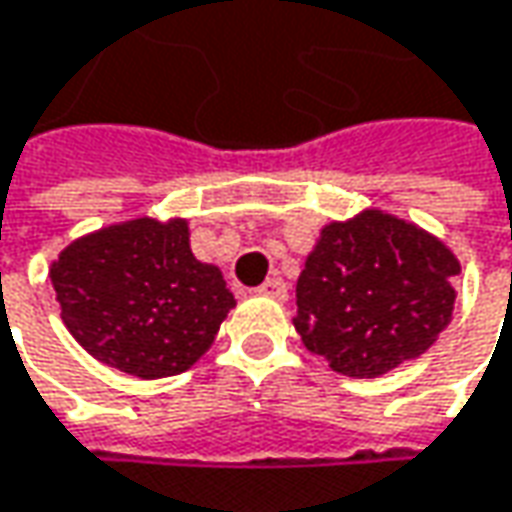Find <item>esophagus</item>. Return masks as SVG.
I'll use <instances>...</instances> for the list:
<instances>
[{
  "label": "esophagus",
  "mask_w": 512,
  "mask_h": 512,
  "mask_svg": "<svg viewBox=\"0 0 512 512\" xmlns=\"http://www.w3.org/2000/svg\"><path fill=\"white\" fill-rule=\"evenodd\" d=\"M257 292L260 295H269V298H278V301H284L286 298V284L281 278H269L266 284L257 286Z\"/></svg>",
  "instance_id": "obj_1"
}]
</instances>
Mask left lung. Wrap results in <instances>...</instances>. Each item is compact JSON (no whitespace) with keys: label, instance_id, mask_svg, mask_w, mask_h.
<instances>
[{"label":"left lung","instance_id":"1","mask_svg":"<svg viewBox=\"0 0 512 512\" xmlns=\"http://www.w3.org/2000/svg\"><path fill=\"white\" fill-rule=\"evenodd\" d=\"M455 255L406 220L365 211L321 231L295 286V330L345 376H382L452 321Z\"/></svg>","mask_w":512,"mask_h":512}]
</instances>
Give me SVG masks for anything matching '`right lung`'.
<instances>
[{
    "mask_svg": "<svg viewBox=\"0 0 512 512\" xmlns=\"http://www.w3.org/2000/svg\"><path fill=\"white\" fill-rule=\"evenodd\" d=\"M69 333L98 362L141 379L188 371L234 295L191 255L188 223L133 220L80 237L51 266Z\"/></svg>",
    "mask_w": 512,
    "mask_h": 512,
    "instance_id": "add662e5",
    "label": "right lung"
}]
</instances>
